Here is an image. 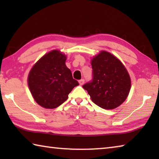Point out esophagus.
Listing matches in <instances>:
<instances>
[{"label": "esophagus", "instance_id": "1", "mask_svg": "<svg viewBox=\"0 0 159 159\" xmlns=\"http://www.w3.org/2000/svg\"><path fill=\"white\" fill-rule=\"evenodd\" d=\"M79 83H80V85H82L83 84V83H84V82H85V80L83 79H80V80H79Z\"/></svg>", "mask_w": 159, "mask_h": 159}]
</instances>
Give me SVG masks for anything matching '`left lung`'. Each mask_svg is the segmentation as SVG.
<instances>
[{"label":"left lung","instance_id":"1","mask_svg":"<svg viewBox=\"0 0 159 159\" xmlns=\"http://www.w3.org/2000/svg\"><path fill=\"white\" fill-rule=\"evenodd\" d=\"M93 79L83 88L92 101L105 109H113L125 100L131 81L127 70L119 60L106 51H102L92 61Z\"/></svg>","mask_w":159,"mask_h":159}]
</instances>
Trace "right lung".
Returning <instances> with one entry per match:
<instances>
[{
    "label": "right lung",
    "instance_id": "obj_1",
    "mask_svg": "<svg viewBox=\"0 0 159 159\" xmlns=\"http://www.w3.org/2000/svg\"><path fill=\"white\" fill-rule=\"evenodd\" d=\"M66 60L64 54L52 50L40 59L29 72L28 84L31 95L44 108L61 105L73 88L79 85L66 66Z\"/></svg>",
    "mask_w": 159,
    "mask_h": 159
}]
</instances>
